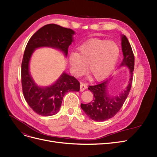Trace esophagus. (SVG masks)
Listing matches in <instances>:
<instances>
[{
  "label": "esophagus",
  "mask_w": 157,
  "mask_h": 157,
  "mask_svg": "<svg viewBox=\"0 0 157 157\" xmlns=\"http://www.w3.org/2000/svg\"><path fill=\"white\" fill-rule=\"evenodd\" d=\"M80 91L81 92H83L84 90H86L87 88V85L86 83H83V82H81L80 83Z\"/></svg>",
  "instance_id": "34e87169"
}]
</instances>
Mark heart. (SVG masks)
Wrapping results in <instances>:
<instances>
[{
    "mask_svg": "<svg viewBox=\"0 0 157 157\" xmlns=\"http://www.w3.org/2000/svg\"><path fill=\"white\" fill-rule=\"evenodd\" d=\"M119 55L116 44L105 40L94 39L78 48V53L69 56L71 71L75 75H82L88 65V73L93 79L101 80L111 73Z\"/></svg>",
    "mask_w": 157,
    "mask_h": 157,
    "instance_id": "heart-1",
    "label": "heart"
}]
</instances>
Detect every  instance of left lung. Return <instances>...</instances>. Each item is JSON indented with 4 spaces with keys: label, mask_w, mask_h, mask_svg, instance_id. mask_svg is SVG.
<instances>
[{
    "label": "left lung",
    "mask_w": 157,
    "mask_h": 157,
    "mask_svg": "<svg viewBox=\"0 0 157 157\" xmlns=\"http://www.w3.org/2000/svg\"><path fill=\"white\" fill-rule=\"evenodd\" d=\"M121 44L124 59L121 66L126 65L130 68L131 77L129 84L124 92L119 96L115 98H111L107 94V84L109 80L93 86H89L88 90L93 93L94 99L89 103H81V108L92 120L95 121H105L115 116L120 111L130 91L134 69V55L125 35L122 37Z\"/></svg>",
    "instance_id": "obj_1"
}]
</instances>
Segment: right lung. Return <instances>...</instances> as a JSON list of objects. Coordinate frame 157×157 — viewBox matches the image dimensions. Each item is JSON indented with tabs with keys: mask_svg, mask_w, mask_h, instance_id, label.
I'll list each match as a JSON object with an SVG mask.
<instances>
[{
	"mask_svg": "<svg viewBox=\"0 0 157 157\" xmlns=\"http://www.w3.org/2000/svg\"><path fill=\"white\" fill-rule=\"evenodd\" d=\"M74 33L69 28L52 23L41 27L27 42L21 63L22 90L28 105L40 115L51 116L58 113L65 94L70 91L78 92L80 82L74 77L63 73L52 86L39 87L33 81L29 72L31 54L39 47L50 46L59 49L67 56Z\"/></svg>",
	"mask_w": 157,
	"mask_h": 157,
	"instance_id": "add662e5",
	"label": "right lung"
}]
</instances>
